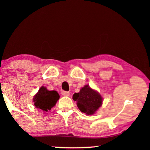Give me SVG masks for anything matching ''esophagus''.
<instances>
[{"label":"esophagus","instance_id":"1","mask_svg":"<svg viewBox=\"0 0 150 150\" xmlns=\"http://www.w3.org/2000/svg\"><path fill=\"white\" fill-rule=\"evenodd\" d=\"M61 94H62V95L64 96H69V92L62 91H61Z\"/></svg>","mask_w":150,"mask_h":150}]
</instances>
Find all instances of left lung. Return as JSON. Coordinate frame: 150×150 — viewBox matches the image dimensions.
<instances>
[{
  "mask_svg": "<svg viewBox=\"0 0 150 150\" xmlns=\"http://www.w3.org/2000/svg\"><path fill=\"white\" fill-rule=\"evenodd\" d=\"M72 98L74 101H76L79 110L87 115L95 113L102 103L101 96L90 88L89 85L83 87L79 93H75Z\"/></svg>",
  "mask_w": 150,
  "mask_h": 150,
  "instance_id": "1",
  "label": "left lung"
}]
</instances>
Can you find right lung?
I'll list each match as a JSON object with an SVG mask.
<instances>
[{"label":"right lung","instance_id":"right-lung-1","mask_svg":"<svg viewBox=\"0 0 150 150\" xmlns=\"http://www.w3.org/2000/svg\"><path fill=\"white\" fill-rule=\"evenodd\" d=\"M59 99V95L56 91H48L46 87H42L35 96L33 102L37 108L48 111L50 110Z\"/></svg>","mask_w":150,"mask_h":150}]
</instances>
